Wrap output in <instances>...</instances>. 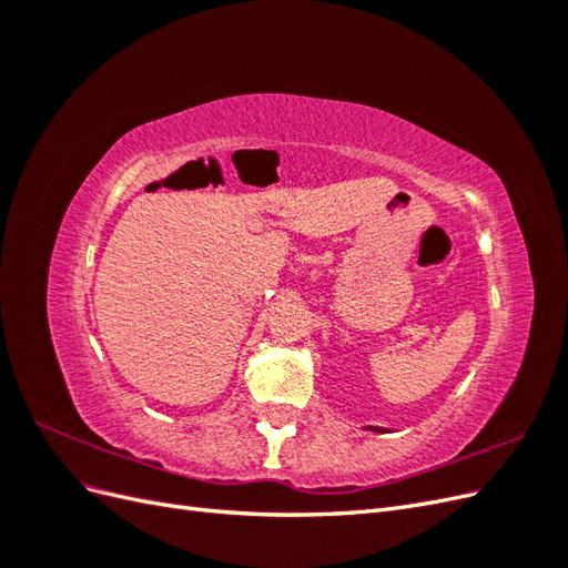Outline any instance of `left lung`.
<instances>
[{"instance_id": "left-lung-1", "label": "left lung", "mask_w": 568, "mask_h": 568, "mask_svg": "<svg viewBox=\"0 0 568 568\" xmlns=\"http://www.w3.org/2000/svg\"><path fill=\"white\" fill-rule=\"evenodd\" d=\"M365 432H374V434H388V428H384V426H365Z\"/></svg>"}]
</instances>
